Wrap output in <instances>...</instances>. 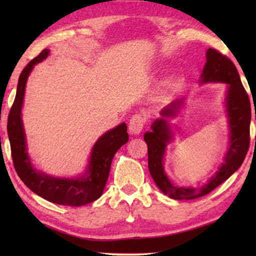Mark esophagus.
<instances>
[{
	"mask_svg": "<svg viewBox=\"0 0 256 256\" xmlns=\"http://www.w3.org/2000/svg\"><path fill=\"white\" fill-rule=\"evenodd\" d=\"M146 125V118L142 114L133 115L128 122V131L132 136H138L142 132Z\"/></svg>",
	"mask_w": 256,
	"mask_h": 256,
	"instance_id": "1",
	"label": "esophagus"
}]
</instances>
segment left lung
I'll use <instances>...</instances> for the list:
<instances>
[{"label":"left lung","mask_w":256,"mask_h":256,"mask_svg":"<svg viewBox=\"0 0 256 256\" xmlns=\"http://www.w3.org/2000/svg\"><path fill=\"white\" fill-rule=\"evenodd\" d=\"M201 78V82H224L228 84L226 108L230 128L229 149L222 166L208 183L201 188H182L172 184L164 170V154L172 138L170 125L164 118L176 115L183 105V99H177L164 107L160 112L162 118L156 120L151 125V132L144 134V141L148 144L150 174L160 190L174 200H193L206 196L240 167L250 148V102L235 64L226 55L214 48H209L206 50V63Z\"/></svg>","instance_id":"8db88e82"}]
</instances>
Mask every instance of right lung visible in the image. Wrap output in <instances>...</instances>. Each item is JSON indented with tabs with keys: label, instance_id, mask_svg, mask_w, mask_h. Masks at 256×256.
I'll return each mask as SVG.
<instances>
[{
	"label": "right lung",
	"instance_id": "obj_1",
	"mask_svg": "<svg viewBox=\"0 0 256 256\" xmlns=\"http://www.w3.org/2000/svg\"><path fill=\"white\" fill-rule=\"evenodd\" d=\"M50 50L30 60L19 76L16 94L8 118V136L16 172L27 188L45 200L58 204L81 206L102 196L110 175L112 160L120 146L128 141L126 124L122 123L107 131L92 146L86 174L74 180L56 178L37 172L30 162L24 130L21 108L24 104L27 79L37 63L45 60Z\"/></svg>",
	"mask_w": 256,
	"mask_h": 256
}]
</instances>
